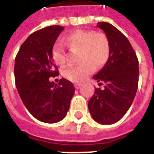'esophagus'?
I'll return each mask as SVG.
<instances>
[{
	"instance_id": "34e87169",
	"label": "esophagus",
	"mask_w": 154,
	"mask_h": 154,
	"mask_svg": "<svg viewBox=\"0 0 154 154\" xmlns=\"http://www.w3.org/2000/svg\"><path fill=\"white\" fill-rule=\"evenodd\" d=\"M81 86H82L81 84H77V83H75V84H74V87L77 89H77L80 88Z\"/></svg>"
}]
</instances>
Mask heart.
Returning <instances> with one entry per match:
<instances>
[{"mask_svg": "<svg viewBox=\"0 0 154 154\" xmlns=\"http://www.w3.org/2000/svg\"><path fill=\"white\" fill-rule=\"evenodd\" d=\"M66 45L72 52H78V64L68 66L63 72L66 79L73 82H82L92 73L94 67H103L110 55V44L108 37L102 32L93 30H76L64 37ZM55 63L63 65L68 60L64 45L55 43L51 50Z\"/></svg>", "mask_w": 154, "mask_h": 154, "instance_id": "heart-1", "label": "heart"}]
</instances>
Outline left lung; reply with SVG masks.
<instances>
[{
  "label": "left lung",
  "mask_w": 154,
  "mask_h": 154,
  "mask_svg": "<svg viewBox=\"0 0 154 154\" xmlns=\"http://www.w3.org/2000/svg\"><path fill=\"white\" fill-rule=\"evenodd\" d=\"M110 44V55L93 78L104 89L96 88L88 102L90 113L103 125L117 122L126 114L134 100L139 82V61L128 39L109 23H98Z\"/></svg>",
  "instance_id": "1"
}]
</instances>
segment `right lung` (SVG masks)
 Here are the masks:
<instances>
[{
  "mask_svg": "<svg viewBox=\"0 0 154 154\" xmlns=\"http://www.w3.org/2000/svg\"><path fill=\"white\" fill-rule=\"evenodd\" d=\"M64 28L49 26L28 36L19 49L14 62L15 85L23 103L37 120L55 123L65 118L75 89L71 82L59 84L49 78L58 75L51 50Z\"/></svg>",
  "mask_w": 154,
  "mask_h": 154,
  "instance_id": "add662e5",
  "label": "right lung"
}]
</instances>
